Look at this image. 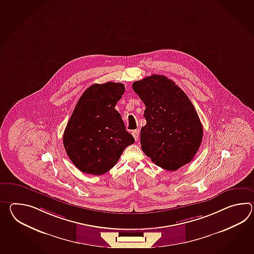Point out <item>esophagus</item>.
<instances>
[{"instance_id":"1","label":"esophagus","mask_w":254,"mask_h":254,"mask_svg":"<svg viewBox=\"0 0 254 254\" xmlns=\"http://www.w3.org/2000/svg\"><path fill=\"white\" fill-rule=\"evenodd\" d=\"M132 135L134 136L135 141L138 140V137H139V130H133V131H132Z\"/></svg>"}]
</instances>
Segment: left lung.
<instances>
[{
  "label": "left lung",
  "mask_w": 254,
  "mask_h": 254,
  "mask_svg": "<svg viewBox=\"0 0 254 254\" xmlns=\"http://www.w3.org/2000/svg\"><path fill=\"white\" fill-rule=\"evenodd\" d=\"M132 86L146 106L147 124L140 131L143 152L169 171L190 163L203 135L202 125L190 98L164 75L152 74Z\"/></svg>",
  "instance_id": "obj_1"
}]
</instances>
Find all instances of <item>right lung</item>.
<instances>
[{
    "instance_id": "add662e5",
    "label": "right lung",
    "mask_w": 254,
    "mask_h": 254,
    "mask_svg": "<svg viewBox=\"0 0 254 254\" xmlns=\"http://www.w3.org/2000/svg\"><path fill=\"white\" fill-rule=\"evenodd\" d=\"M124 92L121 83L95 84L83 93L74 107L63 143L68 157L82 172L106 173L119 161L125 148L135 142L115 109Z\"/></svg>"
}]
</instances>
